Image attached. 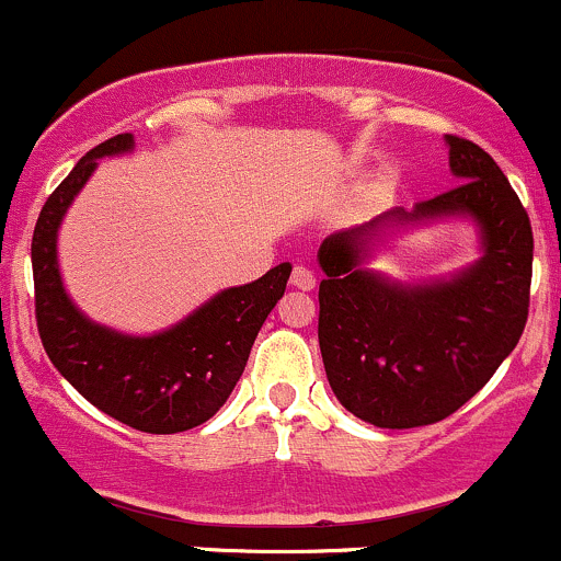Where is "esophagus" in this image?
<instances>
[{
  "mask_svg": "<svg viewBox=\"0 0 561 561\" xmlns=\"http://www.w3.org/2000/svg\"><path fill=\"white\" fill-rule=\"evenodd\" d=\"M291 286L299 288V291H310V288H316V275L310 273L308 267H294L291 270Z\"/></svg>",
  "mask_w": 561,
  "mask_h": 561,
  "instance_id": "esophagus-1",
  "label": "esophagus"
}]
</instances>
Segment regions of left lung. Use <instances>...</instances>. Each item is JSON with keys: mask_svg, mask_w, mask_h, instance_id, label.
Listing matches in <instances>:
<instances>
[{"mask_svg": "<svg viewBox=\"0 0 561 561\" xmlns=\"http://www.w3.org/2000/svg\"><path fill=\"white\" fill-rule=\"evenodd\" d=\"M453 191L335 231L319 248V346L337 401L376 428L439 423L488 385L529 316V215L496 160L447 136ZM442 214L478 220L486 253L467 274L434 287H401L358 267L385 225Z\"/></svg>", "mask_w": 561, "mask_h": 561, "instance_id": "left-lung-1", "label": "left lung"}]
</instances>
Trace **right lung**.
<instances>
[{"label": "right lung", "instance_id": "obj_1", "mask_svg": "<svg viewBox=\"0 0 561 561\" xmlns=\"http://www.w3.org/2000/svg\"><path fill=\"white\" fill-rule=\"evenodd\" d=\"M127 149L130 133L98 144L43 204L32 234L37 332L54 368L92 407L144 434H180L207 423L231 396L264 319L286 291L291 264L226 288L160 335L130 337L92 324L62 288L57 229L98 158Z\"/></svg>", "mask_w": 561, "mask_h": 561}]
</instances>
